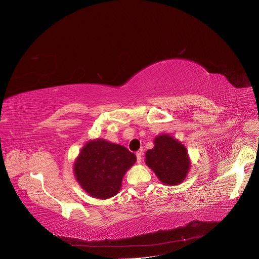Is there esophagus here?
<instances>
[{
  "label": "esophagus",
  "mask_w": 259,
  "mask_h": 259,
  "mask_svg": "<svg viewBox=\"0 0 259 259\" xmlns=\"http://www.w3.org/2000/svg\"><path fill=\"white\" fill-rule=\"evenodd\" d=\"M136 155H137V161L140 164V162L142 161V155H143V153H142L141 151H140V152H137Z\"/></svg>",
  "instance_id": "34e87169"
}]
</instances>
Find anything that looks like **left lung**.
<instances>
[{
    "mask_svg": "<svg viewBox=\"0 0 259 259\" xmlns=\"http://www.w3.org/2000/svg\"><path fill=\"white\" fill-rule=\"evenodd\" d=\"M145 164L166 186H177L187 178L191 159L179 140L168 134L154 139V147L145 153Z\"/></svg>",
    "mask_w": 259,
    "mask_h": 259,
    "instance_id": "1",
    "label": "left lung"
}]
</instances>
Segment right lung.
I'll use <instances>...</instances> for the list:
<instances>
[{
	"label": "right lung",
	"mask_w": 259,
	"mask_h": 259,
	"mask_svg": "<svg viewBox=\"0 0 259 259\" xmlns=\"http://www.w3.org/2000/svg\"><path fill=\"white\" fill-rule=\"evenodd\" d=\"M136 160L127 147L104 139L90 140L75 159L73 175L89 195L106 199L120 191L123 176Z\"/></svg>",
	"instance_id": "right-lung-1"
}]
</instances>
